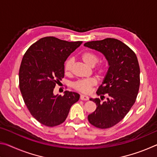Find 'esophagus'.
<instances>
[{"mask_svg": "<svg viewBox=\"0 0 157 157\" xmlns=\"http://www.w3.org/2000/svg\"><path fill=\"white\" fill-rule=\"evenodd\" d=\"M80 99L82 100H88L89 97L87 96V95H80Z\"/></svg>", "mask_w": 157, "mask_h": 157, "instance_id": "34e87169", "label": "esophagus"}]
</instances>
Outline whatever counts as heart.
Masks as SVG:
<instances>
[{
  "label": "heart",
  "mask_w": 157,
  "mask_h": 157,
  "mask_svg": "<svg viewBox=\"0 0 157 157\" xmlns=\"http://www.w3.org/2000/svg\"><path fill=\"white\" fill-rule=\"evenodd\" d=\"M81 59L89 67H94L99 61V57L94 52L86 51L81 55ZM73 63L74 59L71 57L66 60L64 65H63V71H64V73L66 75H69L71 73ZM95 71L98 76L102 77L103 75H105V74L107 72V66L105 63H100L95 68ZM96 84V79L94 78H91L84 79H79V80L76 81L73 84V87L77 91L87 94V93L91 91V87Z\"/></svg>",
  "instance_id": "1"
}]
</instances>
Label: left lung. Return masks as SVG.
<instances>
[{"label":"left lung","instance_id":"left-lung-1","mask_svg":"<svg viewBox=\"0 0 157 157\" xmlns=\"http://www.w3.org/2000/svg\"><path fill=\"white\" fill-rule=\"evenodd\" d=\"M84 46L105 55L109 69L96 94L101 99L90 98L96 109L88 116L92 125L107 129L123 120L136 101L140 86V68L136 54L123 42L113 38L85 43Z\"/></svg>","mask_w":157,"mask_h":157}]
</instances>
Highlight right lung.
<instances>
[{"label": "right lung", "mask_w": 157, "mask_h": 157, "mask_svg": "<svg viewBox=\"0 0 157 157\" xmlns=\"http://www.w3.org/2000/svg\"><path fill=\"white\" fill-rule=\"evenodd\" d=\"M82 41L69 42L54 36L39 39L23 55L19 69V87L31 115L44 125L55 127L67 118L79 95L66 91L53 94L55 85L64 76L63 65Z\"/></svg>", "instance_id": "right-lung-1"}]
</instances>
